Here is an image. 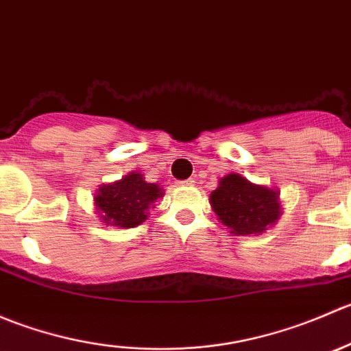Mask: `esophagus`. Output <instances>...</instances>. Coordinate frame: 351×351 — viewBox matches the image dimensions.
<instances>
[{
    "instance_id": "obj_1",
    "label": "esophagus",
    "mask_w": 351,
    "mask_h": 351,
    "mask_svg": "<svg viewBox=\"0 0 351 351\" xmlns=\"http://www.w3.org/2000/svg\"><path fill=\"white\" fill-rule=\"evenodd\" d=\"M195 178H189V180H185V182H183V185H189V186H193L195 185Z\"/></svg>"
}]
</instances>
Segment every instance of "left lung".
I'll use <instances>...</instances> for the list:
<instances>
[{"instance_id":"1","label":"left lung","mask_w":351,"mask_h":351,"mask_svg":"<svg viewBox=\"0 0 351 351\" xmlns=\"http://www.w3.org/2000/svg\"><path fill=\"white\" fill-rule=\"evenodd\" d=\"M278 190L254 185L238 173L224 176L210 193V205L219 221L232 234H261L282 214Z\"/></svg>"}]
</instances>
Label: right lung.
Here are the masks:
<instances>
[{"label": "right lung", "mask_w": 351, "mask_h": 351, "mask_svg": "<svg viewBox=\"0 0 351 351\" xmlns=\"http://www.w3.org/2000/svg\"><path fill=\"white\" fill-rule=\"evenodd\" d=\"M162 195L161 186L147 183L141 173L132 171L119 182L101 185L95 195V205L104 224L129 229L143 224L149 207Z\"/></svg>", "instance_id": "obj_1"}]
</instances>
